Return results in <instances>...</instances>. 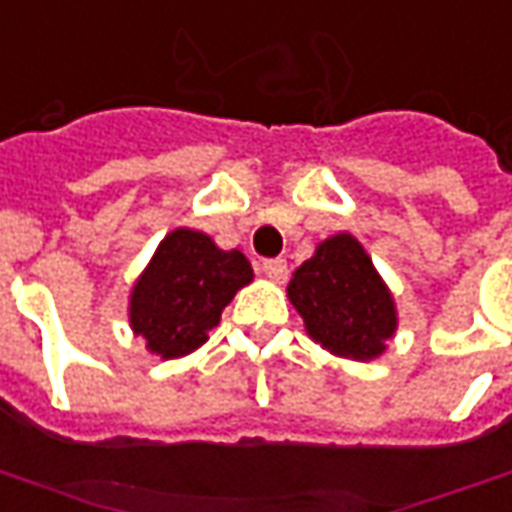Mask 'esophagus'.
I'll return each instance as SVG.
<instances>
[{
    "mask_svg": "<svg viewBox=\"0 0 512 512\" xmlns=\"http://www.w3.org/2000/svg\"><path fill=\"white\" fill-rule=\"evenodd\" d=\"M263 274L274 280V283H285V277H288V263L280 260V257H271V260H263Z\"/></svg>",
    "mask_w": 512,
    "mask_h": 512,
    "instance_id": "esophagus-1",
    "label": "esophagus"
}]
</instances>
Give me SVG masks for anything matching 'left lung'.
I'll return each instance as SVG.
<instances>
[{
  "label": "left lung",
  "instance_id": "left-lung-1",
  "mask_svg": "<svg viewBox=\"0 0 512 512\" xmlns=\"http://www.w3.org/2000/svg\"><path fill=\"white\" fill-rule=\"evenodd\" d=\"M288 300L300 311L308 336L333 356L378 358L398 328L387 283L347 232L319 243L314 257L294 271Z\"/></svg>",
  "mask_w": 512,
  "mask_h": 512
}]
</instances>
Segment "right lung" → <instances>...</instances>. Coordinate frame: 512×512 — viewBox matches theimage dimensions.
Returning <instances> with one entry per match:
<instances>
[{
  "instance_id": "add662e5",
  "label": "right lung",
  "mask_w": 512,
  "mask_h": 512,
  "mask_svg": "<svg viewBox=\"0 0 512 512\" xmlns=\"http://www.w3.org/2000/svg\"><path fill=\"white\" fill-rule=\"evenodd\" d=\"M252 277L243 252H224L196 229H173L131 288V330L159 358L187 356L207 342L221 311Z\"/></svg>"
}]
</instances>
